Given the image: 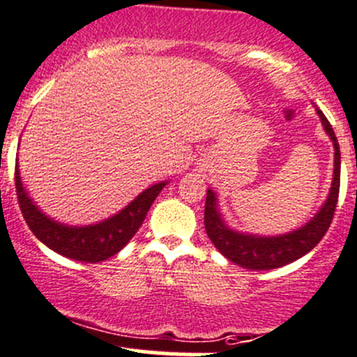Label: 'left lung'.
Returning a JSON list of instances; mask_svg holds the SVG:
<instances>
[{"label":"left lung","mask_w":357,"mask_h":357,"mask_svg":"<svg viewBox=\"0 0 357 357\" xmlns=\"http://www.w3.org/2000/svg\"><path fill=\"white\" fill-rule=\"evenodd\" d=\"M319 120L326 135L332 141L333 149V180L330 192L325 203L316 211V215L307 223L292 232L280 235H256L248 232H238L230 229L223 218L218 208V197L216 192L208 189L204 206V227L209 241L215 248L225 256L227 259L234 261L235 264L248 270H273V268L285 266L292 261L303 258L311 251L316 244L323 238L332 223L333 213H335L337 199H339L340 187V149L337 142L335 132L330 125L321 109L316 108Z\"/></svg>","instance_id":"left-lung-1"}]
</instances>
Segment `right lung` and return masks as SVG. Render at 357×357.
<instances>
[{"label":"right lung","mask_w":357,"mask_h":357,"mask_svg":"<svg viewBox=\"0 0 357 357\" xmlns=\"http://www.w3.org/2000/svg\"><path fill=\"white\" fill-rule=\"evenodd\" d=\"M167 183L168 180H165V182H158L148 187L134 201L125 206L122 211L102 222L91 223V225H65L50 218L38 208L22 182L18 158L15 163V187H17L18 204H20L22 215L29 229L54 252L65 258L82 261V263H99L122 251L142 225L149 208Z\"/></svg>","instance_id":"add662e5"}]
</instances>
